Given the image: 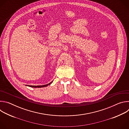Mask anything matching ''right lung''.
<instances>
[{
    "label": "right lung",
    "mask_w": 129,
    "mask_h": 129,
    "mask_svg": "<svg viewBox=\"0 0 129 129\" xmlns=\"http://www.w3.org/2000/svg\"><path fill=\"white\" fill-rule=\"evenodd\" d=\"M52 82H50V83H49V84H48L44 85H41V86H40V85H39V86H31V85H29H29H28V86L30 87H33V88H41V87H44L47 86L48 85H49Z\"/></svg>",
    "instance_id": "obj_1"
}]
</instances>
